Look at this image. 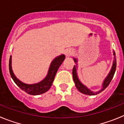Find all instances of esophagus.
Here are the masks:
<instances>
[{
    "label": "esophagus",
    "instance_id": "34e87169",
    "mask_svg": "<svg viewBox=\"0 0 124 124\" xmlns=\"http://www.w3.org/2000/svg\"><path fill=\"white\" fill-rule=\"evenodd\" d=\"M73 52H74V51L72 49H68V50H66V55L67 56H70L73 54Z\"/></svg>",
    "mask_w": 124,
    "mask_h": 124
}]
</instances>
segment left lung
<instances>
[{
	"label": "left lung",
	"instance_id": "obj_1",
	"mask_svg": "<svg viewBox=\"0 0 124 124\" xmlns=\"http://www.w3.org/2000/svg\"><path fill=\"white\" fill-rule=\"evenodd\" d=\"M114 55H116V53L115 52H114ZM74 62L76 63L77 62V60H76L75 58H74ZM116 66H117V62H116V58L114 57V62H113V65H112V67L111 70H110V73H109V75L107 76V78H106V79L104 80V82L102 84V88L101 91L98 92H96V93H93V92L91 91L89 89L87 88L86 86H84L83 84H82L81 82L79 81L78 78L77 76V74H76V66L74 65V67H73V80H74V82L75 83L76 87V88L81 93H83L84 94H87V95H96L97 94H99L100 93H101L102 91L104 90L107 87V86H109V84H110V81H112V78L114 77V75L115 74V72H116Z\"/></svg>",
	"mask_w": 124,
	"mask_h": 124
}]
</instances>
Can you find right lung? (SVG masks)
Instances as JSON below:
<instances>
[{"instance_id": "obj_1", "label": "right lung", "mask_w": 124, "mask_h": 124, "mask_svg": "<svg viewBox=\"0 0 124 124\" xmlns=\"http://www.w3.org/2000/svg\"><path fill=\"white\" fill-rule=\"evenodd\" d=\"M65 59V56L62 54L60 56H58L52 61L50 69H49L48 73L47 74L46 77L44 79L41 81L40 83L34 84H26L22 83L19 79L15 77L14 75L13 71L12 70V57H10L9 60V71L11 77L13 79L14 81L15 84L21 89L22 90L26 92L27 93L31 95H39L43 94L48 91L49 89L52 85V83L54 81V77L56 74V72L58 70L63 61Z\"/></svg>"}]
</instances>
